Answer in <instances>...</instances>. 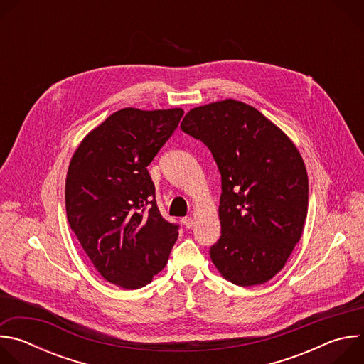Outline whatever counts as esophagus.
Returning <instances> with one entry per match:
<instances>
[{
  "label": "esophagus",
  "instance_id": "1",
  "mask_svg": "<svg viewBox=\"0 0 364 364\" xmlns=\"http://www.w3.org/2000/svg\"><path fill=\"white\" fill-rule=\"evenodd\" d=\"M181 222H183V225H184L187 229H191V228L194 226V219H193L191 216H190V218H188V216H187V218H183Z\"/></svg>",
  "mask_w": 364,
  "mask_h": 364
}]
</instances>
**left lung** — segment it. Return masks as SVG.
<instances>
[{
    "label": "left lung",
    "mask_w": 364,
    "mask_h": 364,
    "mask_svg": "<svg viewBox=\"0 0 364 364\" xmlns=\"http://www.w3.org/2000/svg\"><path fill=\"white\" fill-rule=\"evenodd\" d=\"M181 129L210 149L222 176L215 267L239 287L269 281L299 242L308 212L299 151L267 117L235 99L193 108Z\"/></svg>",
    "instance_id": "1"
}]
</instances>
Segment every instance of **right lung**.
I'll use <instances>...</instances> for the list:
<instances>
[{
  "label": "right lung",
  "instance_id": "1",
  "mask_svg": "<svg viewBox=\"0 0 364 364\" xmlns=\"http://www.w3.org/2000/svg\"><path fill=\"white\" fill-rule=\"evenodd\" d=\"M184 111L125 108L92 129L75 151L66 177L70 229L96 271L138 289L167 265L178 225L155 201L146 167L176 131Z\"/></svg>",
  "mask_w": 364,
  "mask_h": 364
}]
</instances>
